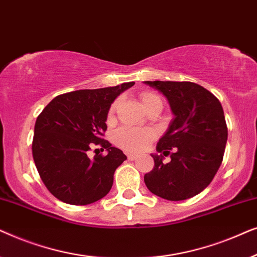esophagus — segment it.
<instances>
[{
    "instance_id": "esophagus-1",
    "label": "esophagus",
    "mask_w": 257,
    "mask_h": 257,
    "mask_svg": "<svg viewBox=\"0 0 257 257\" xmlns=\"http://www.w3.org/2000/svg\"><path fill=\"white\" fill-rule=\"evenodd\" d=\"M127 158H128V160H136L137 158H138V154H136V153H127Z\"/></svg>"
}]
</instances>
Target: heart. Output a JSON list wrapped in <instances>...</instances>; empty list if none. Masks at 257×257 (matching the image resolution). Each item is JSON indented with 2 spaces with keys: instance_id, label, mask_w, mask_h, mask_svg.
<instances>
[{
  "instance_id": "b5f03b06",
  "label": "heart",
  "mask_w": 257,
  "mask_h": 257,
  "mask_svg": "<svg viewBox=\"0 0 257 257\" xmlns=\"http://www.w3.org/2000/svg\"><path fill=\"white\" fill-rule=\"evenodd\" d=\"M140 100H142L143 106L149 108L153 105H160L161 99L159 96L152 92H144L140 94ZM118 107V100H115L111 105L110 111H108V120H112L114 117L115 110ZM156 137L153 130L149 127H131V126H124L117 130L114 135V142L118 146L126 151H131V152H137V151H142L152 142Z\"/></svg>"
}]
</instances>
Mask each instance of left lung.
<instances>
[{
	"instance_id": "1",
	"label": "left lung",
	"mask_w": 257,
	"mask_h": 257,
	"mask_svg": "<svg viewBox=\"0 0 257 257\" xmlns=\"http://www.w3.org/2000/svg\"><path fill=\"white\" fill-rule=\"evenodd\" d=\"M163 93L174 118L151 154L154 167L144 181L160 198L180 201L201 193L223 159L228 130L223 108L208 90L192 82H144ZM174 152L170 153V151ZM168 154L171 160L163 161Z\"/></svg>"
}]
</instances>
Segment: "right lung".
I'll use <instances>...</instances> for the list:
<instances>
[{
	"label": "right lung",
	"instance_id": "1",
	"mask_svg": "<svg viewBox=\"0 0 257 257\" xmlns=\"http://www.w3.org/2000/svg\"><path fill=\"white\" fill-rule=\"evenodd\" d=\"M135 82L55 97L35 124L33 157L42 181L52 195L69 205H89L110 192L113 174L126 156L107 140L108 110ZM100 145L106 156L90 160L87 151Z\"/></svg>",
	"mask_w": 257,
	"mask_h": 257
}]
</instances>
